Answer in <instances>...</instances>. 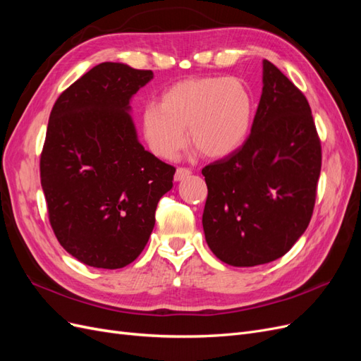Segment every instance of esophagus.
Returning a JSON list of instances; mask_svg holds the SVG:
<instances>
[{"label":"esophagus","instance_id":"esophagus-1","mask_svg":"<svg viewBox=\"0 0 361 361\" xmlns=\"http://www.w3.org/2000/svg\"><path fill=\"white\" fill-rule=\"evenodd\" d=\"M190 174H191L190 169H187V167H178L176 174H174V179H176V180H183L185 178H188Z\"/></svg>","mask_w":361,"mask_h":361}]
</instances>
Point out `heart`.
<instances>
[{
  "label": "heart",
  "instance_id": "1",
  "mask_svg": "<svg viewBox=\"0 0 361 361\" xmlns=\"http://www.w3.org/2000/svg\"><path fill=\"white\" fill-rule=\"evenodd\" d=\"M255 99L238 78L199 76L171 85L159 105L150 104L141 116V129L155 155L171 159L187 143L209 158H224L250 135Z\"/></svg>",
  "mask_w": 361,
  "mask_h": 361
}]
</instances>
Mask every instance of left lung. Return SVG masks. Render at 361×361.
Instances as JSON below:
<instances>
[{"label": "left lung", "instance_id": "left-lung-1", "mask_svg": "<svg viewBox=\"0 0 361 361\" xmlns=\"http://www.w3.org/2000/svg\"><path fill=\"white\" fill-rule=\"evenodd\" d=\"M322 150L310 105L264 60V89L251 134L233 154L202 170L203 231L212 253L233 267L285 256L313 214Z\"/></svg>", "mask_w": 361, "mask_h": 361}]
</instances>
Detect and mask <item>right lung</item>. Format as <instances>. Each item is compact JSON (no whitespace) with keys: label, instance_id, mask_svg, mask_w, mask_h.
Returning a JSON list of instances; mask_svg holds the SVG:
<instances>
[{"label":"right lung","instance_id":"right-lung-1","mask_svg":"<svg viewBox=\"0 0 361 361\" xmlns=\"http://www.w3.org/2000/svg\"><path fill=\"white\" fill-rule=\"evenodd\" d=\"M154 72L105 61L54 104L40 183L61 247L82 264L117 269L145 250L174 169L138 143L129 101Z\"/></svg>","mask_w":361,"mask_h":361}]
</instances>
